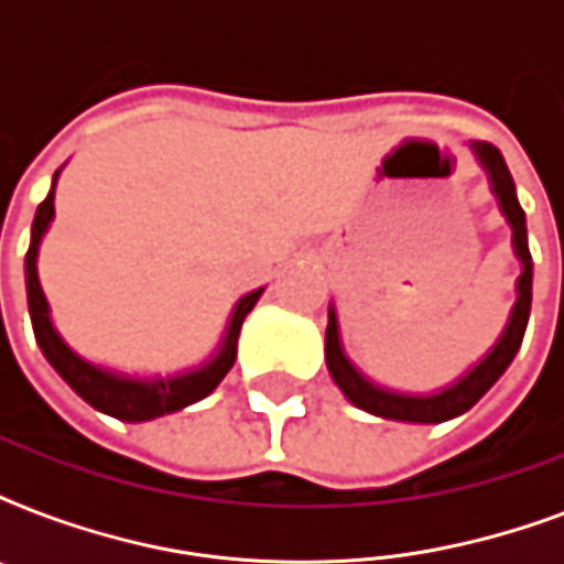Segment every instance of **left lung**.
Wrapping results in <instances>:
<instances>
[{"label": "left lung", "instance_id": "8db88e82", "mask_svg": "<svg viewBox=\"0 0 564 564\" xmlns=\"http://www.w3.org/2000/svg\"><path fill=\"white\" fill-rule=\"evenodd\" d=\"M477 161L489 175L491 193L498 195V204L507 221L512 225V248L521 260V274H518V299L509 316L507 330L500 334L486 357L474 366L468 375H463L454 386H447L436 394H403L371 383L369 377L354 369V362L345 357L343 343H339V325H336V310H327V334H325V360L327 371L343 389L345 398L360 406V410L392 421H412V424H438V421L456 419L480 401L491 386L498 383V377L509 369V362L516 360L521 339H524L527 322H530V304H533V257L527 246V219L516 195V181L509 175L503 154L491 143H471Z\"/></svg>", "mask_w": 564, "mask_h": 564}]
</instances>
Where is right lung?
I'll list each match as a JSON object with an SVG mask.
<instances>
[{
	"label": "right lung",
	"mask_w": 564,
	"mask_h": 564,
	"mask_svg": "<svg viewBox=\"0 0 564 564\" xmlns=\"http://www.w3.org/2000/svg\"><path fill=\"white\" fill-rule=\"evenodd\" d=\"M61 175V170L55 172L52 178V189L43 198V204L34 213V225H31V246L29 254H25V292H29V316L31 327H34V339H37L40 351L52 362V369L64 377L66 383L73 386L75 392L82 394L84 401L96 406L105 415H113L119 421H152L158 415H166V412H178L189 403L202 401L207 394L221 383V377L228 375L234 360H237V339L239 327L246 322V316L251 313V307L257 304V299L263 295V286L254 292H248L237 301V307L230 313V322L225 327V336H221V345L216 357L198 366L193 371H184V375L175 377H128L117 375V371L99 369L93 366L84 357L69 348V345L61 339V334L52 325L48 318V301L43 295V286H40L37 278V251L40 239L46 234L48 221L55 219V181Z\"/></svg>",
	"instance_id": "obj_1"
}]
</instances>
